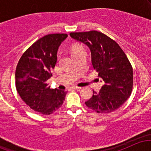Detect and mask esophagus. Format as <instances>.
<instances>
[{
  "label": "esophagus",
  "instance_id": "34e87169",
  "mask_svg": "<svg viewBox=\"0 0 151 151\" xmlns=\"http://www.w3.org/2000/svg\"><path fill=\"white\" fill-rule=\"evenodd\" d=\"M72 89H81V87H80V86H72Z\"/></svg>",
  "mask_w": 151,
  "mask_h": 151
}]
</instances>
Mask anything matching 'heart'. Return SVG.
Here are the masks:
<instances>
[{
    "label": "heart",
    "instance_id": "1",
    "mask_svg": "<svg viewBox=\"0 0 151 151\" xmlns=\"http://www.w3.org/2000/svg\"><path fill=\"white\" fill-rule=\"evenodd\" d=\"M81 49H84V48H83L82 47H81V46H76V47H74L73 49H72V55H73L74 52H76L79 51V50H80Z\"/></svg>",
    "mask_w": 151,
    "mask_h": 151
}]
</instances>
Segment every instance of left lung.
<instances>
[{"instance_id": "left-lung-1", "label": "left lung", "mask_w": 151, "mask_h": 151, "mask_svg": "<svg viewBox=\"0 0 151 151\" xmlns=\"http://www.w3.org/2000/svg\"><path fill=\"white\" fill-rule=\"evenodd\" d=\"M71 37L89 47L93 67L104 82L99 92L85 102L99 114H109L124 104L133 89V68L129 59L114 40L96 30L71 32Z\"/></svg>"}]
</instances>
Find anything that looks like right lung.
<instances>
[{
	"mask_svg": "<svg viewBox=\"0 0 151 151\" xmlns=\"http://www.w3.org/2000/svg\"><path fill=\"white\" fill-rule=\"evenodd\" d=\"M67 34H50L40 38L19 60L15 85L20 98L35 111L50 115L62 106L67 91L50 89L47 81L57 62V53Z\"/></svg>",
	"mask_w": 151,
	"mask_h": 151,
	"instance_id": "1",
	"label": "right lung"
}]
</instances>
